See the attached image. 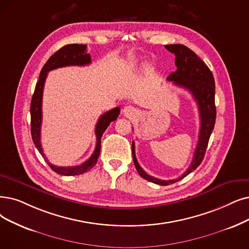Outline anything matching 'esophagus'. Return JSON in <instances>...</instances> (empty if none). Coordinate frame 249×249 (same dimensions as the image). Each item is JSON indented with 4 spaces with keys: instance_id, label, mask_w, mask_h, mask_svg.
<instances>
[{
    "instance_id": "1",
    "label": "esophagus",
    "mask_w": 249,
    "mask_h": 249,
    "mask_svg": "<svg viewBox=\"0 0 249 249\" xmlns=\"http://www.w3.org/2000/svg\"><path fill=\"white\" fill-rule=\"evenodd\" d=\"M123 113H124V115L125 117L132 118V117H135L136 115H138V114H139V111L137 110V109H136L135 107H133V106L130 105V106H125V107L124 108Z\"/></svg>"
}]
</instances>
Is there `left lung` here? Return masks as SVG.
<instances>
[{
    "mask_svg": "<svg viewBox=\"0 0 249 249\" xmlns=\"http://www.w3.org/2000/svg\"><path fill=\"white\" fill-rule=\"evenodd\" d=\"M166 50L175 54V63L177 71L167 76V81L173 82L176 86L186 89L190 92L195 99V101L199 109L200 115V130L199 137H198L197 146L194 152L192 162L187 168V171L175 180H159L157 178L149 176L143 168L138 163L136 153H135V143H132V153L136 170L145 180L152 182L157 185L167 186L182 180L189 174L199 166L202 162L203 157L206 151L210 137L213 131L215 124V104H214V94L215 85L214 78L211 69L198 57L192 50L184 45H166Z\"/></svg>",
    "mask_w": 249,
    "mask_h": 249,
    "instance_id": "left-lung-1",
    "label": "left lung"
}]
</instances>
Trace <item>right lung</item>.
Instances as JSON below:
<instances>
[{
    "mask_svg": "<svg viewBox=\"0 0 249 249\" xmlns=\"http://www.w3.org/2000/svg\"><path fill=\"white\" fill-rule=\"evenodd\" d=\"M91 63V56L87 53V45L81 44H71L66 45L59 49L57 52H55L49 60L46 62L44 67L42 68L41 73H39L38 81L36 85L35 93L33 95L32 103H31V131H32V138L33 141L41 155L44 157L45 160L48 162L49 166L52 170L62 176H77L82 175L89 172L91 168L97 163L99 154H100L101 149V138L103 133L107 128V126L110 124L111 122H114L118 117L119 112H121V108L115 107L111 110L105 112L103 115L99 117L95 133H96V147L91 157L86 160L84 163L76 165V166H57L48 161L46 155L43 152V148L41 144V126H42V101H43V91L45 81L49 71H53L56 68H60L64 66H84Z\"/></svg>",
    "mask_w": 249,
    "mask_h": 249,
    "instance_id": "obj_1",
    "label": "right lung"
}]
</instances>
